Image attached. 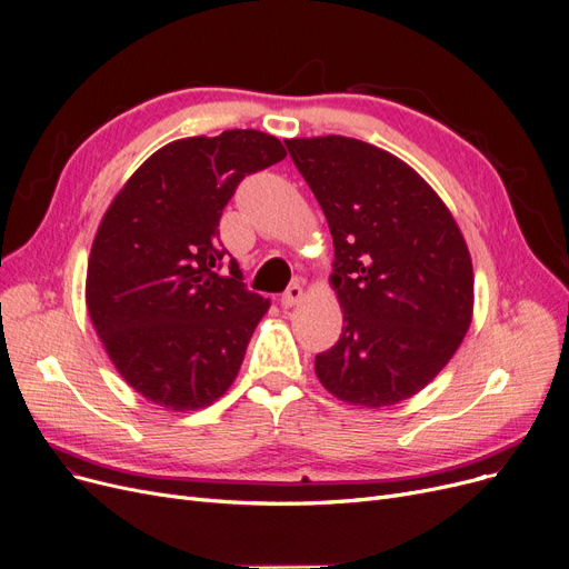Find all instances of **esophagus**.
<instances>
[{"label": "esophagus", "instance_id": "obj_1", "mask_svg": "<svg viewBox=\"0 0 569 569\" xmlns=\"http://www.w3.org/2000/svg\"><path fill=\"white\" fill-rule=\"evenodd\" d=\"M302 288L300 286H297V283H292L283 295H281V307L283 309H292L297 302H300L302 300Z\"/></svg>", "mask_w": 569, "mask_h": 569}]
</instances>
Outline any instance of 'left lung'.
Instances as JSON below:
<instances>
[{
    "instance_id": "8db88e82",
    "label": "left lung",
    "mask_w": 569,
    "mask_h": 569,
    "mask_svg": "<svg viewBox=\"0 0 569 569\" xmlns=\"http://www.w3.org/2000/svg\"><path fill=\"white\" fill-rule=\"evenodd\" d=\"M288 152L335 239L343 330L316 355L339 401L385 408L417 395L461 346L475 302L466 239L406 161L346 136L290 138Z\"/></svg>"
}]
</instances>
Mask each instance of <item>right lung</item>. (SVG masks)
I'll return each mask as SVG.
<instances>
[{
  "label": "right lung",
  "mask_w": 569,
  "mask_h": 569,
  "mask_svg": "<svg viewBox=\"0 0 569 569\" xmlns=\"http://www.w3.org/2000/svg\"><path fill=\"white\" fill-rule=\"evenodd\" d=\"M286 159L256 129L172 140L119 189L87 260L84 302L110 362L138 395L187 412L221 399L269 300L221 272L219 219L237 184Z\"/></svg>",
  "instance_id": "1"
}]
</instances>
